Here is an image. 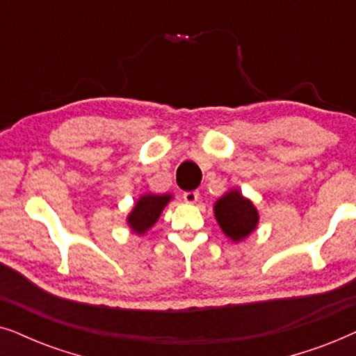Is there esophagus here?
Here are the masks:
<instances>
[{"mask_svg": "<svg viewBox=\"0 0 356 356\" xmlns=\"http://www.w3.org/2000/svg\"><path fill=\"white\" fill-rule=\"evenodd\" d=\"M198 197H200V193H198L197 191L184 193V200H186V203H191V205H193V203L198 202Z\"/></svg>", "mask_w": 356, "mask_h": 356, "instance_id": "1", "label": "esophagus"}]
</instances>
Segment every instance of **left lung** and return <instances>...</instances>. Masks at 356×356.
Listing matches in <instances>:
<instances>
[{
  "label": "left lung",
  "instance_id": "obj_1",
  "mask_svg": "<svg viewBox=\"0 0 356 356\" xmlns=\"http://www.w3.org/2000/svg\"><path fill=\"white\" fill-rule=\"evenodd\" d=\"M221 231L233 243H239L255 231L259 225V211L254 203L239 191L226 192L213 207Z\"/></svg>",
  "mask_w": 356,
  "mask_h": 356
}]
</instances>
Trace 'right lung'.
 Returning a JSON list of instances; mask_svg holds the SVG:
<instances>
[{
	"label": "right lung",
	"instance_id": "right-lung-1",
	"mask_svg": "<svg viewBox=\"0 0 356 356\" xmlns=\"http://www.w3.org/2000/svg\"><path fill=\"white\" fill-rule=\"evenodd\" d=\"M172 200V195L163 193V195H156V193H145L135 203L134 210L127 216V222L131 227V231L136 234H145L154 222L159 220L161 213L164 207Z\"/></svg>",
	"mask_w": 356,
	"mask_h": 356
}]
</instances>
